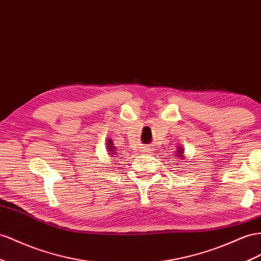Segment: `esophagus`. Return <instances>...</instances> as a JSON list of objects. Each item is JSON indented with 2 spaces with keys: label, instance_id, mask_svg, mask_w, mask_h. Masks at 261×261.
<instances>
[{
  "label": "esophagus",
  "instance_id": "esophagus-1",
  "mask_svg": "<svg viewBox=\"0 0 261 261\" xmlns=\"http://www.w3.org/2000/svg\"><path fill=\"white\" fill-rule=\"evenodd\" d=\"M152 150V148L150 147V146H144L143 147V152H146V153H148V152H150Z\"/></svg>",
  "mask_w": 261,
  "mask_h": 261
}]
</instances>
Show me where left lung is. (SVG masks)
<instances>
[{"label":"left lung","instance_id":"left-lung-1","mask_svg":"<svg viewBox=\"0 0 261 261\" xmlns=\"http://www.w3.org/2000/svg\"><path fill=\"white\" fill-rule=\"evenodd\" d=\"M179 150H182V151H183V149H182V148H179ZM180 153H182V152H180ZM181 156H182V154H181Z\"/></svg>","mask_w":261,"mask_h":261}]
</instances>
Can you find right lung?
Wrapping results in <instances>:
<instances>
[{
    "label": "right lung",
    "instance_id": "right-lung-1",
    "mask_svg": "<svg viewBox=\"0 0 261 261\" xmlns=\"http://www.w3.org/2000/svg\"><path fill=\"white\" fill-rule=\"evenodd\" d=\"M108 143H109V146H108V147H110V150L113 151V150H114V147H113V143H112V140L109 139Z\"/></svg>",
    "mask_w": 261,
    "mask_h": 261
}]
</instances>
